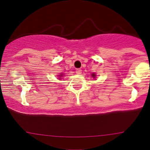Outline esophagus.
Wrapping results in <instances>:
<instances>
[{
    "label": "esophagus",
    "mask_w": 150,
    "mask_h": 150,
    "mask_svg": "<svg viewBox=\"0 0 150 150\" xmlns=\"http://www.w3.org/2000/svg\"><path fill=\"white\" fill-rule=\"evenodd\" d=\"M75 72H76L77 74H78V75H80V74H81V72H82V70H81V69H77Z\"/></svg>",
    "instance_id": "obj_1"
}]
</instances>
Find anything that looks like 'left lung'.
<instances>
[{
    "instance_id": "1",
    "label": "left lung",
    "mask_w": 150,
    "mask_h": 150,
    "mask_svg": "<svg viewBox=\"0 0 150 150\" xmlns=\"http://www.w3.org/2000/svg\"><path fill=\"white\" fill-rule=\"evenodd\" d=\"M91 76L93 77V78H95V77H96V75H95L94 73H93V74H91Z\"/></svg>"
}]
</instances>
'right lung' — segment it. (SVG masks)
<instances>
[{"mask_svg":"<svg viewBox=\"0 0 150 150\" xmlns=\"http://www.w3.org/2000/svg\"><path fill=\"white\" fill-rule=\"evenodd\" d=\"M59 78H62L61 76H62V75H59ZM59 79H61V78H59Z\"/></svg>","mask_w":150,"mask_h":150,"instance_id":"add662e5","label":"right lung"}]
</instances>
